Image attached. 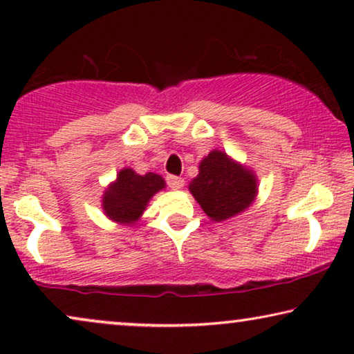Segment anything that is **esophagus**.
<instances>
[{"instance_id":"34e87169","label":"esophagus","mask_w":354,"mask_h":354,"mask_svg":"<svg viewBox=\"0 0 354 354\" xmlns=\"http://www.w3.org/2000/svg\"><path fill=\"white\" fill-rule=\"evenodd\" d=\"M166 182H167V185L172 188V190H178V188L183 187V178L177 177V176H167Z\"/></svg>"}]
</instances>
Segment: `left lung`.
<instances>
[{
	"instance_id": "8db88e82",
	"label": "left lung",
	"mask_w": 354,
	"mask_h": 354,
	"mask_svg": "<svg viewBox=\"0 0 354 354\" xmlns=\"http://www.w3.org/2000/svg\"><path fill=\"white\" fill-rule=\"evenodd\" d=\"M188 190L211 221L222 222L251 206L258 193V178L248 167L214 149L203 158L200 174Z\"/></svg>"
}]
</instances>
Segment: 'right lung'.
Segmentation results:
<instances>
[{"instance_id":"1","label":"right lung","mask_w":354,"mask_h":354,"mask_svg":"<svg viewBox=\"0 0 354 354\" xmlns=\"http://www.w3.org/2000/svg\"><path fill=\"white\" fill-rule=\"evenodd\" d=\"M164 187L166 182L158 174L140 176L133 169L125 167L118 174L115 182L104 190V214L119 224H135L147 209L148 201Z\"/></svg>"}]
</instances>
